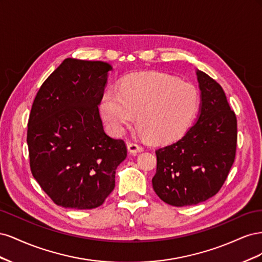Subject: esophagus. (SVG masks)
<instances>
[{
    "mask_svg": "<svg viewBox=\"0 0 262 262\" xmlns=\"http://www.w3.org/2000/svg\"><path fill=\"white\" fill-rule=\"evenodd\" d=\"M128 150L131 153V154H137V153H140V152H143L144 147L139 145L138 143H133V142H128Z\"/></svg>",
    "mask_w": 262,
    "mask_h": 262,
    "instance_id": "1",
    "label": "esophagus"
}]
</instances>
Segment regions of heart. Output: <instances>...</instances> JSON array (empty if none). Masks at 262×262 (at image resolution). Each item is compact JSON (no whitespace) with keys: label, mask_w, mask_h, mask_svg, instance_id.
Listing matches in <instances>:
<instances>
[{"label":"heart","mask_w":262,"mask_h":262,"mask_svg":"<svg viewBox=\"0 0 262 262\" xmlns=\"http://www.w3.org/2000/svg\"><path fill=\"white\" fill-rule=\"evenodd\" d=\"M199 105L195 87L162 73L125 77L118 91L101 98L100 112L115 134H122L136 120L141 133L154 143L180 138L193 120Z\"/></svg>","instance_id":"obj_1"}]
</instances>
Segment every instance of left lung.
<instances>
[{
    "label": "left lung",
    "mask_w": 262,
    "mask_h": 262,
    "mask_svg": "<svg viewBox=\"0 0 262 262\" xmlns=\"http://www.w3.org/2000/svg\"><path fill=\"white\" fill-rule=\"evenodd\" d=\"M201 92L195 123L175 143L155 150L153 189L173 207L208 200L219 192L235 160L237 120L221 85L200 70Z\"/></svg>",
    "instance_id": "obj_1"
}]
</instances>
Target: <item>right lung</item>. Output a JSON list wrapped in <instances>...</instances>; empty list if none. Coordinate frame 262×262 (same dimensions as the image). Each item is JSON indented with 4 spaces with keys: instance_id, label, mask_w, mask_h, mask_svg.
<instances>
[{
    "instance_id": "obj_1",
    "label": "right lung",
    "mask_w": 262,
    "mask_h": 262,
    "mask_svg": "<svg viewBox=\"0 0 262 262\" xmlns=\"http://www.w3.org/2000/svg\"><path fill=\"white\" fill-rule=\"evenodd\" d=\"M112 70L102 61L68 58L43 82L31 107L27 130L31 173L63 208L100 207L126 157L123 140L106 134L99 116Z\"/></svg>"
}]
</instances>
